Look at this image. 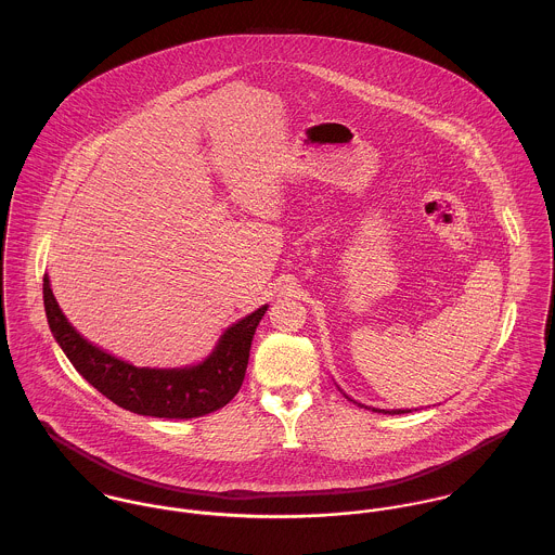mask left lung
<instances>
[{"label": "left lung", "instance_id": "8db88e82", "mask_svg": "<svg viewBox=\"0 0 555 555\" xmlns=\"http://www.w3.org/2000/svg\"><path fill=\"white\" fill-rule=\"evenodd\" d=\"M374 412H385V414H403V412H410V410H376Z\"/></svg>", "mask_w": 555, "mask_h": 555}]
</instances>
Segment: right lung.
Instances as JSON below:
<instances>
[{
    "instance_id": "add662e5",
    "label": "right lung",
    "mask_w": 555,
    "mask_h": 555,
    "mask_svg": "<svg viewBox=\"0 0 555 555\" xmlns=\"http://www.w3.org/2000/svg\"><path fill=\"white\" fill-rule=\"evenodd\" d=\"M44 310L53 337L80 376L113 403L143 416L194 418L224 408L237 396L251 348L254 331L267 306L235 322L216 350L198 365L183 370H150L119 361L80 337L62 314L44 275Z\"/></svg>"
}]
</instances>
